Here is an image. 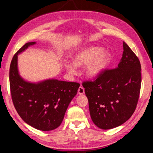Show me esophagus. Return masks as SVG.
<instances>
[{"label": "esophagus", "instance_id": "1", "mask_svg": "<svg viewBox=\"0 0 153 153\" xmlns=\"http://www.w3.org/2000/svg\"><path fill=\"white\" fill-rule=\"evenodd\" d=\"M78 94H84V88L82 86H79L78 88Z\"/></svg>", "mask_w": 153, "mask_h": 153}]
</instances>
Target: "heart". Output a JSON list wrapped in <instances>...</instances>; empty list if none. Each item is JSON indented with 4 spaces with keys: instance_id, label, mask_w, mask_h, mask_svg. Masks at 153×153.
<instances>
[{
    "instance_id": "1",
    "label": "heart",
    "mask_w": 153,
    "mask_h": 153,
    "mask_svg": "<svg viewBox=\"0 0 153 153\" xmlns=\"http://www.w3.org/2000/svg\"><path fill=\"white\" fill-rule=\"evenodd\" d=\"M111 60L110 54L103 48L92 46L79 51L75 56L74 62H66L65 67L71 75L77 74V67H85L86 74L90 77H97L103 72Z\"/></svg>"
}]
</instances>
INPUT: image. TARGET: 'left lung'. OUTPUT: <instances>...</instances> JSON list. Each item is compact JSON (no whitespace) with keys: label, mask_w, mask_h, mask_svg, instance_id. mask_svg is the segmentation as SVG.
<instances>
[{"label":"left lung","mask_w":153,"mask_h":153,"mask_svg":"<svg viewBox=\"0 0 153 153\" xmlns=\"http://www.w3.org/2000/svg\"><path fill=\"white\" fill-rule=\"evenodd\" d=\"M123 50L117 68L104 70L94 81L82 83L91 119L102 129H113L129 120L139 99L141 65L125 42Z\"/></svg>","instance_id":"1"}]
</instances>
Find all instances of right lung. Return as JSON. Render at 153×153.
Here are the masks:
<instances>
[{
    "mask_svg": "<svg viewBox=\"0 0 153 153\" xmlns=\"http://www.w3.org/2000/svg\"><path fill=\"white\" fill-rule=\"evenodd\" d=\"M36 42L23 45L12 59L9 69L11 98L17 112L24 122L41 131L59 127L80 84L49 79L37 83L29 82L20 76L18 55Z\"/></svg>",
    "mask_w": 153,
    "mask_h": 153,
    "instance_id": "add662e5",
    "label": "right lung"
}]
</instances>
